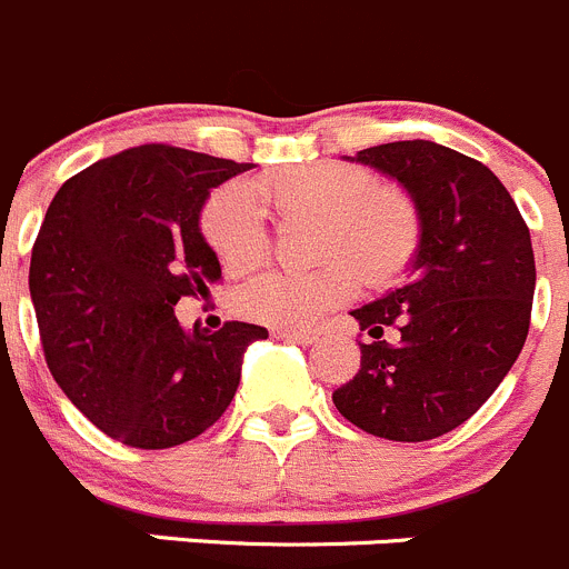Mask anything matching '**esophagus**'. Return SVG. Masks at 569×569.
I'll return each mask as SVG.
<instances>
[{
  "label": "esophagus",
  "mask_w": 569,
  "mask_h": 569,
  "mask_svg": "<svg viewBox=\"0 0 569 569\" xmlns=\"http://www.w3.org/2000/svg\"><path fill=\"white\" fill-rule=\"evenodd\" d=\"M273 335L279 340H290V343H301V346H310L318 340L312 332H293V329H276Z\"/></svg>",
  "instance_id": "esophagus-1"
}]
</instances>
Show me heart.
<instances>
[{
    "instance_id": "b5f03b06",
    "label": "heart",
    "mask_w": 569,
    "mask_h": 569,
    "mask_svg": "<svg viewBox=\"0 0 569 569\" xmlns=\"http://www.w3.org/2000/svg\"><path fill=\"white\" fill-rule=\"evenodd\" d=\"M253 192L290 218H318V259L312 273H262L234 296L240 316L273 329L312 327L366 284L397 279L419 251V212L393 187H375L360 167L312 161L276 170L253 181ZM200 229L229 273L257 268L268 248L262 212L251 189L229 183L207 200Z\"/></svg>"
}]
</instances>
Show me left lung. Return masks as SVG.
<instances>
[{
	"mask_svg": "<svg viewBox=\"0 0 569 569\" xmlns=\"http://www.w3.org/2000/svg\"><path fill=\"white\" fill-rule=\"evenodd\" d=\"M397 181L419 212L410 281L351 310L375 340L332 393L343 419L388 441H430L478 413L531 327V231L500 178L443 144L391 142L349 156ZM397 326L400 343L380 341Z\"/></svg>",
	"mask_w": 569,
	"mask_h": 569,
	"instance_id": "8db88e82",
	"label": "left lung"
}]
</instances>
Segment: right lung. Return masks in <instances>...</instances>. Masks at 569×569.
<instances>
[{
  "label": "right lung",
  "mask_w": 569,
  "mask_h": 569,
  "mask_svg": "<svg viewBox=\"0 0 569 569\" xmlns=\"http://www.w3.org/2000/svg\"><path fill=\"white\" fill-rule=\"evenodd\" d=\"M253 164L142 144L86 167L52 198L30 259L47 366L69 402L113 441L167 450L212 427L268 329L209 332L176 318L209 293L220 262L200 234L212 189Z\"/></svg>",
  "instance_id": "obj_1"
}]
</instances>
